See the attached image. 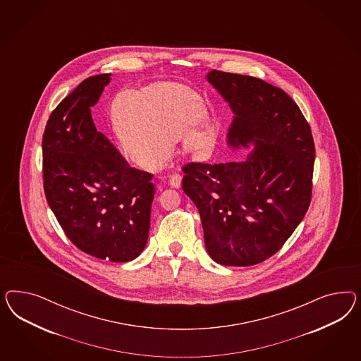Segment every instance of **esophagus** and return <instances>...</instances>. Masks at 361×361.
<instances>
[{"mask_svg":"<svg viewBox=\"0 0 361 361\" xmlns=\"http://www.w3.org/2000/svg\"><path fill=\"white\" fill-rule=\"evenodd\" d=\"M181 180H183V177H181L180 173H173V175L171 176V178H169V185L178 189L181 186Z\"/></svg>","mask_w":361,"mask_h":361,"instance_id":"34e87169","label":"esophagus"}]
</instances>
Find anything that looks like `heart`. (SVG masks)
Masks as SVG:
<instances>
[{
	"label": "heart",
	"instance_id": "1",
	"mask_svg": "<svg viewBox=\"0 0 361 361\" xmlns=\"http://www.w3.org/2000/svg\"><path fill=\"white\" fill-rule=\"evenodd\" d=\"M195 94L175 83L121 90L109 99L107 118L121 154L142 169H157L172 156L175 140L197 159L207 156L219 136L216 121L200 119Z\"/></svg>",
	"mask_w": 361,
	"mask_h": 361
}]
</instances>
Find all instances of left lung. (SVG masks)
Masks as SVG:
<instances>
[{"mask_svg":"<svg viewBox=\"0 0 361 361\" xmlns=\"http://www.w3.org/2000/svg\"><path fill=\"white\" fill-rule=\"evenodd\" d=\"M109 80L85 79L51 112L42 139L44 195L78 249L128 262L147 245L154 185L95 128L90 109Z\"/></svg>","mask_w":361,"mask_h":361,"instance_id":"left-lung-1","label":"left lung"}]
</instances>
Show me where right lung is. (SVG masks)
<instances>
[{
  "instance_id": "right-lung-1",
  "label": "right lung",
  "mask_w": 361,
  "mask_h": 361,
  "mask_svg": "<svg viewBox=\"0 0 361 361\" xmlns=\"http://www.w3.org/2000/svg\"><path fill=\"white\" fill-rule=\"evenodd\" d=\"M207 79L234 114L229 147L252 148L240 161L186 164L183 190L200 212L210 258L224 266H252L278 252L306 214L314 139L283 90L217 70Z\"/></svg>"
}]
</instances>
